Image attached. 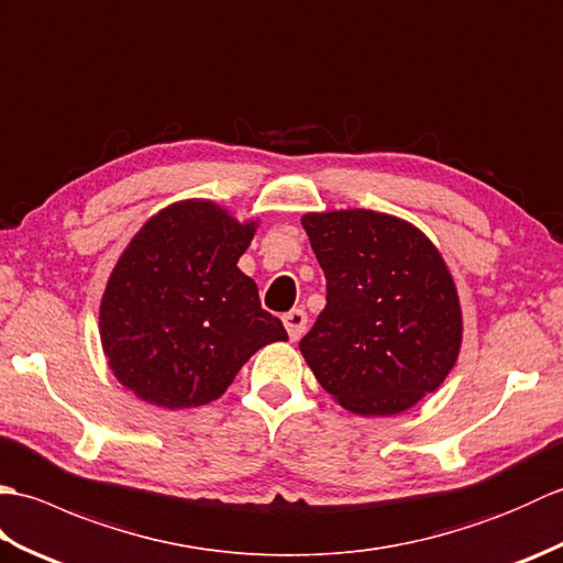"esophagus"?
Wrapping results in <instances>:
<instances>
[{
  "instance_id": "esophagus-1",
  "label": "esophagus",
  "mask_w": 563,
  "mask_h": 563,
  "mask_svg": "<svg viewBox=\"0 0 563 563\" xmlns=\"http://www.w3.org/2000/svg\"><path fill=\"white\" fill-rule=\"evenodd\" d=\"M283 324H285V329H288V336L292 341L302 339L305 331H307V312H305V309H292V312L283 317Z\"/></svg>"
}]
</instances>
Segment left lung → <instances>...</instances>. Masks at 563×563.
Masks as SVG:
<instances>
[{
  "instance_id": "8db88e82",
  "label": "left lung",
  "mask_w": 563,
  "mask_h": 563,
  "mask_svg": "<svg viewBox=\"0 0 563 563\" xmlns=\"http://www.w3.org/2000/svg\"><path fill=\"white\" fill-rule=\"evenodd\" d=\"M327 275V307L300 341L343 409L394 416L435 391L460 355L462 312L438 249L373 210L305 214Z\"/></svg>"
}]
</instances>
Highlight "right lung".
Returning a JSON list of instances; mask_svg holds the SVG:
<instances>
[{"instance_id":"obj_1","label":"right lung","mask_w":563,"mask_h":563,"mask_svg":"<svg viewBox=\"0 0 563 563\" xmlns=\"http://www.w3.org/2000/svg\"><path fill=\"white\" fill-rule=\"evenodd\" d=\"M254 236L208 200H186L142 227L101 300V343L113 375L164 409L210 404L263 345L285 341L236 268Z\"/></svg>"}]
</instances>
